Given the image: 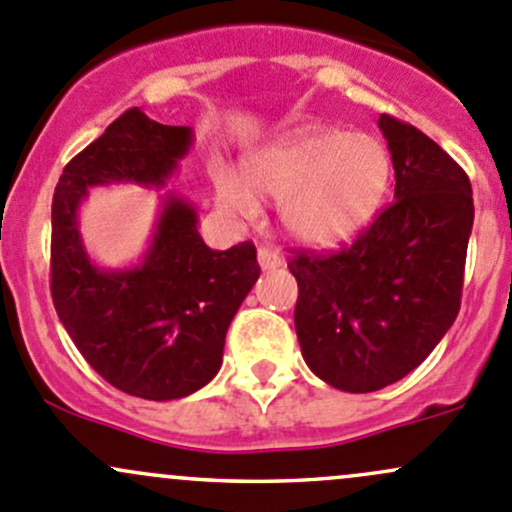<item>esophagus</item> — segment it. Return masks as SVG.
<instances>
[{"instance_id":"34e87169","label":"esophagus","mask_w":512,"mask_h":512,"mask_svg":"<svg viewBox=\"0 0 512 512\" xmlns=\"http://www.w3.org/2000/svg\"><path fill=\"white\" fill-rule=\"evenodd\" d=\"M257 262H260L262 270L270 272V270H279V267L284 265V257L279 255V252H272V250H267V247H260V250H257Z\"/></svg>"}]
</instances>
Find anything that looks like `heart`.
I'll list each match as a JSON object with an SVG mask.
<instances>
[{
  "label": "heart",
  "mask_w": 512,
  "mask_h": 512,
  "mask_svg": "<svg viewBox=\"0 0 512 512\" xmlns=\"http://www.w3.org/2000/svg\"><path fill=\"white\" fill-rule=\"evenodd\" d=\"M390 184V152L373 134L297 129L257 149L245 176L228 166L215 171V198L245 220L260 213L255 192L277 198L284 233L324 250L358 235L380 211Z\"/></svg>",
  "instance_id": "heart-1"
}]
</instances>
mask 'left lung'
Wrapping results in <instances>:
<instances>
[{"label": "left lung", "mask_w": 512, "mask_h": 512, "mask_svg": "<svg viewBox=\"0 0 512 512\" xmlns=\"http://www.w3.org/2000/svg\"><path fill=\"white\" fill-rule=\"evenodd\" d=\"M378 127L395 201L341 252L289 262L304 363L343 392L383 390L437 348L459 314L473 228L464 169L412 125L380 115Z\"/></svg>", "instance_id": "1"}]
</instances>
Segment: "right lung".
<instances>
[{"instance_id": "add662e5", "label": "right lung", "mask_w": 512, "mask_h": 512, "mask_svg": "<svg viewBox=\"0 0 512 512\" xmlns=\"http://www.w3.org/2000/svg\"><path fill=\"white\" fill-rule=\"evenodd\" d=\"M191 147V127L161 125L132 107L63 169L53 193L58 319L95 373L154 402L193 395L218 375L230 321L260 277L255 245L211 250L193 203L166 191L144 255L102 267L85 250L80 206L95 186L166 188Z\"/></svg>"}]
</instances>
